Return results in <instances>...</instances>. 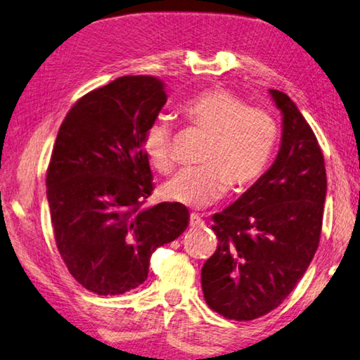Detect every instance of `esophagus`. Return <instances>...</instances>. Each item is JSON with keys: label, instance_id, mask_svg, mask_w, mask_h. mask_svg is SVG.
I'll use <instances>...</instances> for the list:
<instances>
[{"label": "esophagus", "instance_id": "1", "mask_svg": "<svg viewBox=\"0 0 360 360\" xmlns=\"http://www.w3.org/2000/svg\"><path fill=\"white\" fill-rule=\"evenodd\" d=\"M189 222H191V227H202L205 224L200 216L195 214V213L191 214V221Z\"/></svg>", "mask_w": 360, "mask_h": 360}]
</instances>
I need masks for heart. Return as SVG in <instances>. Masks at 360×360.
<instances>
[{
	"mask_svg": "<svg viewBox=\"0 0 360 360\" xmlns=\"http://www.w3.org/2000/svg\"><path fill=\"white\" fill-rule=\"evenodd\" d=\"M187 127L208 134L200 163L165 182L162 197L189 208H205L218 202L231 186L233 192L248 189L269 165L278 141V122L274 113L247 102L224 88H210L193 94L179 107ZM144 152L158 173L173 169L171 129L155 120L144 133Z\"/></svg>",
	"mask_w": 360,
	"mask_h": 360,
	"instance_id": "b5f03b06",
	"label": "heart"
}]
</instances>
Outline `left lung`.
<instances>
[{
	"mask_svg": "<svg viewBox=\"0 0 360 360\" xmlns=\"http://www.w3.org/2000/svg\"><path fill=\"white\" fill-rule=\"evenodd\" d=\"M282 112L276 162L238 200L213 214L218 248L202 267L207 304L253 321L282 303L319 247L327 173L316 134L295 102L269 89Z\"/></svg>",
	"mask_w": 360,
	"mask_h": 360,
	"instance_id": "left-lung-1",
	"label": "left lung"
}]
</instances>
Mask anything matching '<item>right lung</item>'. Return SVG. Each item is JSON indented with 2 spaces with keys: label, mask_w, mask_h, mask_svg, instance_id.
<instances>
[{
  "label": "right lung",
  "mask_w": 360,
  "mask_h": 360,
  "mask_svg": "<svg viewBox=\"0 0 360 360\" xmlns=\"http://www.w3.org/2000/svg\"><path fill=\"white\" fill-rule=\"evenodd\" d=\"M167 102L162 79L134 75L84 94L62 122L46 174L57 250L89 292L122 295L189 224L179 203L142 208L153 191L144 133Z\"/></svg>",
  "instance_id": "add662e5"
}]
</instances>
